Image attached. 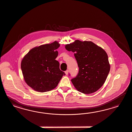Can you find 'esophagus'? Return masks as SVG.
Returning <instances> with one entry per match:
<instances>
[{
	"instance_id": "obj_1",
	"label": "esophagus",
	"mask_w": 132,
	"mask_h": 132,
	"mask_svg": "<svg viewBox=\"0 0 132 132\" xmlns=\"http://www.w3.org/2000/svg\"><path fill=\"white\" fill-rule=\"evenodd\" d=\"M68 72H69V71H68V70H66V71L65 72V73L66 75H68Z\"/></svg>"
}]
</instances>
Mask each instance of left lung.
Returning <instances> with one entry per match:
<instances>
[{
	"label": "left lung",
	"mask_w": 132,
	"mask_h": 132,
	"mask_svg": "<svg viewBox=\"0 0 132 132\" xmlns=\"http://www.w3.org/2000/svg\"><path fill=\"white\" fill-rule=\"evenodd\" d=\"M65 47L75 53L79 68L77 76L71 80L74 87L84 94L96 92L104 85L110 71L107 53L91 41L76 40Z\"/></svg>",
	"instance_id": "left-lung-1"
}]
</instances>
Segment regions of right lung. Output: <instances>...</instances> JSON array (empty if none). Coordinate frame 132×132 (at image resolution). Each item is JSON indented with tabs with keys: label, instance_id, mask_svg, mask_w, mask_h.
I'll list each match as a JSON object with an SVG mask.
<instances>
[{
	"label": "right lung",
	"instance_id": "obj_1",
	"mask_svg": "<svg viewBox=\"0 0 132 132\" xmlns=\"http://www.w3.org/2000/svg\"><path fill=\"white\" fill-rule=\"evenodd\" d=\"M60 46L55 41L37 46L31 49L22 60L21 68L24 80L37 92H46L53 89L65 75L60 70L59 61L55 60L59 54L56 49Z\"/></svg>",
	"mask_w": 132,
	"mask_h": 132
}]
</instances>
